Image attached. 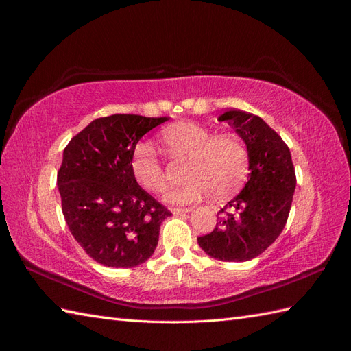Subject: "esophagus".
<instances>
[{
	"instance_id": "esophagus-1",
	"label": "esophagus",
	"mask_w": 351,
	"mask_h": 351,
	"mask_svg": "<svg viewBox=\"0 0 351 351\" xmlns=\"http://www.w3.org/2000/svg\"><path fill=\"white\" fill-rule=\"evenodd\" d=\"M192 209L190 208H171V212L174 215H180V214H186V212H190Z\"/></svg>"
}]
</instances>
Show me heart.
Here are the masks:
<instances>
[{"mask_svg":"<svg viewBox=\"0 0 351 351\" xmlns=\"http://www.w3.org/2000/svg\"><path fill=\"white\" fill-rule=\"evenodd\" d=\"M161 143L173 161H187L189 182L174 189L168 202L180 205L193 204L209 196L227 197L244 183L249 173V149L237 134H212L206 127L195 123L169 125L161 134ZM130 169L142 189L161 193L168 187V174L149 146L137 147Z\"/></svg>","mask_w":351,"mask_h":351,"instance_id":"heart-1","label":"heart"}]
</instances>
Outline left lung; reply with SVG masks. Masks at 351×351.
Here are the masks:
<instances>
[{"instance_id":"left-lung-1","label":"left lung","mask_w":351,"mask_h":351,"mask_svg":"<svg viewBox=\"0 0 351 351\" xmlns=\"http://www.w3.org/2000/svg\"><path fill=\"white\" fill-rule=\"evenodd\" d=\"M249 149V180L218 212L214 231L197 237L209 256L244 262L259 256L278 239L289 218L295 173L289 146L261 117L240 110L222 114Z\"/></svg>"}]
</instances>
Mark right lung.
Returning a JSON list of instances; mask_svg holds the SVG:
<instances>
[{
  "label": "right lung",
  "instance_id": "right-lung-1",
  "mask_svg": "<svg viewBox=\"0 0 351 351\" xmlns=\"http://www.w3.org/2000/svg\"><path fill=\"white\" fill-rule=\"evenodd\" d=\"M168 117L114 114L93 120L66 146L57 184L70 232L110 268H133L152 256L161 222L171 215L137 184L136 145Z\"/></svg>",
  "mask_w": 351,
  "mask_h": 351
}]
</instances>
